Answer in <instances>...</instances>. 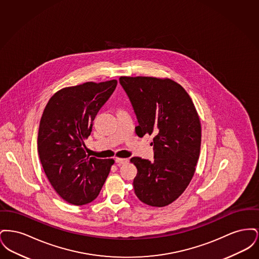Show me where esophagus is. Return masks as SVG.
I'll list each match as a JSON object with an SVG mask.
<instances>
[{
    "label": "esophagus",
    "instance_id": "34e87169",
    "mask_svg": "<svg viewBox=\"0 0 259 259\" xmlns=\"http://www.w3.org/2000/svg\"><path fill=\"white\" fill-rule=\"evenodd\" d=\"M115 162H116L117 164H126V163H128V159H127V158H119V157H116V158H115Z\"/></svg>",
    "mask_w": 259,
    "mask_h": 259
}]
</instances>
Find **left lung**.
Segmentation results:
<instances>
[{
    "label": "left lung",
    "instance_id": "8db88e82",
    "mask_svg": "<svg viewBox=\"0 0 259 259\" xmlns=\"http://www.w3.org/2000/svg\"><path fill=\"white\" fill-rule=\"evenodd\" d=\"M133 106L140 138L153 136L154 160L133 157L136 195L152 207H165L180 197L192 180L201 147V123L185 88L170 78L120 76Z\"/></svg>",
    "mask_w": 259,
    "mask_h": 259
}]
</instances>
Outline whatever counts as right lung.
Instances as JSON below:
<instances>
[{
	"label": "right lung",
	"instance_id": "1",
	"mask_svg": "<svg viewBox=\"0 0 259 259\" xmlns=\"http://www.w3.org/2000/svg\"><path fill=\"white\" fill-rule=\"evenodd\" d=\"M116 84L117 80L112 79L65 87L50 99L42 112L38 156L52 187L70 204L81 206L96 199L114 163L89 157L84 141Z\"/></svg>",
	"mask_w": 259,
	"mask_h": 259
}]
</instances>
